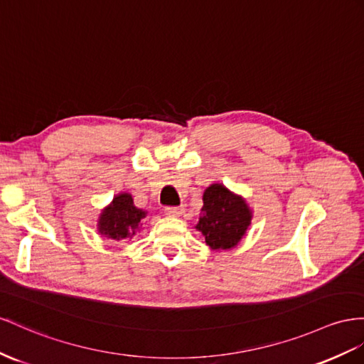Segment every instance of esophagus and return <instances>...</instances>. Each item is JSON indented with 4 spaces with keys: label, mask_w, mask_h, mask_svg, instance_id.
Here are the masks:
<instances>
[{
    "label": "esophagus",
    "mask_w": 364,
    "mask_h": 364,
    "mask_svg": "<svg viewBox=\"0 0 364 364\" xmlns=\"http://www.w3.org/2000/svg\"><path fill=\"white\" fill-rule=\"evenodd\" d=\"M164 212H166V215H169V217H180L184 212V209L181 206H169L164 209Z\"/></svg>",
    "instance_id": "obj_1"
}]
</instances>
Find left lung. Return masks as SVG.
Returning a JSON list of instances; mask_svg holds the SVG:
<instances>
[{"mask_svg":"<svg viewBox=\"0 0 364 364\" xmlns=\"http://www.w3.org/2000/svg\"><path fill=\"white\" fill-rule=\"evenodd\" d=\"M252 220V210L245 198L223 184H210L203 193V208L195 229L201 232L212 250L235 247Z\"/></svg>","mask_w":364,"mask_h":364,"instance_id":"8db88e82","label":"left lung"}]
</instances>
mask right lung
I'll return each mask as SVG.
<instances>
[{
	"mask_svg": "<svg viewBox=\"0 0 364 364\" xmlns=\"http://www.w3.org/2000/svg\"><path fill=\"white\" fill-rule=\"evenodd\" d=\"M146 210L138 209L130 193H118L98 218V232L110 240L132 238L141 226Z\"/></svg>",
	"mask_w": 364,
	"mask_h": 364,
	"instance_id": "right-lung-1",
	"label": "right lung"
}]
</instances>
